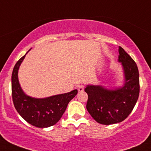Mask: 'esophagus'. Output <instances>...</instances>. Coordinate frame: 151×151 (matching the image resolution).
Listing matches in <instances>:
<instances>
[{
    "label": "esophagus",
    "mask_w": 151,
    "mask_h": 151,
    "mask_svg": "<svg viewBox=\"0 0 151 151\" xmlns=\"http://www.w3.org/2000/svg\"><path fill=\"white\" fill-rule=\"evenodd\" d=\"M84 88H85L84 85H78V87H77V90H78L79 92H83V91H84Z\"/></svg>",
    "instance_id": "1"
}]
</instances>
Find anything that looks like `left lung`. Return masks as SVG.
Listing matches in <instances>:
<instances>
[{"instance_id":"8db88e82","label":"left lung","mask_w":151,"mask_h":151,"mask_svg":"<svg viewBox=\"0 0 151 151\" xmlns=\"http://www.w3.org/2000/svg\"><path fill=\"white\" fill-rule=\"evenodd\" d=\"M118 61L123 68L125 83L121 88L106 89L101 85H87V110L96 122L104 125L124 121L132 112L139 93V71L134 60L119 47Z\"/></svg>"}]
</instances>
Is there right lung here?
Returning a JSON list of instances; mask_svg holds the SVG:
<instances>
[{"mask_svg": "<svg viewBox=\"0 0 151 151\" xmlns=\"http://www.w3.org/2000/svg\"><path fill=\"white\" fill-rule=\"evenodd\" d=\"M25 55L17 62L12 71V92L14 105L21 117L32 126L38 128L50 127L61 118L69 101L77 95V90L44 99L27 96L18 80V70Z\"/></svg>", "mask_w": 151, "mask_h": 151, "instance_id": "add662e5", "label": "right lung"}]
</instances>
